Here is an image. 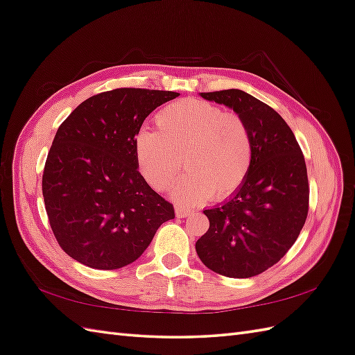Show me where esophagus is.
I'll return each instance as SVG.
<instances>
[{
    "label": "esophagus",
    "mask_w": 355,
    "mask_h": 355,
    "mask_svg": "<svg viewBox=\"0 0 355 355\" xmlns=\"http://www.w3.org/2000/svg\"><path fill=\"white\" fill-rule=\"evenodd\" d=\"M175 213H176V216L178 218H187V216H191L192 213V210H189V209H187V207H182V206H176V209H175Z\"/></svg>",
    "instance_id": "obj_1"
}]
</instances>
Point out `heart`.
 <instances>
[{"mask_svg": "<svg viewBox=\"0 0 355 355\" xmlns=\"http://www.w3.org/2000/svg\"><path fill=\"white\" fill-rule=\"evenodd\" d=\"M157 130L135 137L137 167L157 191L173 187L182 166L188 173L173 189V198L197 206L211 196L235 194L249 178L253 139L244 118L206 101L185 99L155 115Z\"/></svg>", "mask_w": 355, "mask_h": 355, "instance_id": "b5f03b06", "label": "heart"}]
</instances>
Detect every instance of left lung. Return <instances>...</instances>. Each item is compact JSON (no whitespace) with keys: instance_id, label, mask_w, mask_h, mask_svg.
Wrapping results in <instances>:
<instances>
[{"instance_id":"1","label":"left lung","mask_w":355,"mask_h":355,"mask_svg":"<svg viewBox=\"0 0 355 355\" xmlns=\"http://www.w3.org/2000/svg\"><path fill=\"white\" fill-rule=\"evenodd\" d=\"M200 96L244 118L253 139V163L230 200L204 210L210 227L196 250L214 272L254 277L280 261L304 228L309 201L305 158L282 115L252 94L230 89Z\"/></svg>"}]
</instances>
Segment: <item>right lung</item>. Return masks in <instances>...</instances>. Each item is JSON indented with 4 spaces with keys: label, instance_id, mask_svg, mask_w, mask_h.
Wrapping results in <instances>:
<instances>
[{
    "label": "right lung",
    "instance_id": "1",
    "mask_svg": "<svg viewBox=\"0 0 355 355\" xmlns=\"http://www.w3.org/2000/svg\"><path fill=\"white\" fill-rule=\"evenodd\" d=\"M179 93L115 89L80 103L58 128L42 175L53 234L67 254L96 270L135 262L173 204L139 173L135 137L157 106Z\"/></svg>",
    "mask_w": 355,
    "mask_h": 355
}]
</instances>
